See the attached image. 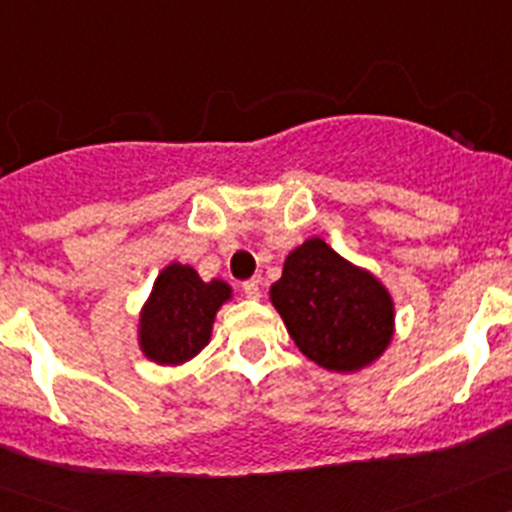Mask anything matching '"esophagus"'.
<instances>
[{"mask_svg":"<svg viewBox=\"0 0 512 512\" xmlns=\"http://www.w3.org/2000/svg\"><path fill=\"white\" fill-rule=\"evenodd\" d=\"M243 295H246L248 300H259L261 297L259 279H248V282H243Z\"/></svg>","mask_w":512,"mask_h":512,"instance_id":"esophagus-1","label":"esophagus"}]
</instances>
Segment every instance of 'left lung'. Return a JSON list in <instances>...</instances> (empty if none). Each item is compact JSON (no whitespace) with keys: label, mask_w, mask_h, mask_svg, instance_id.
<instances>
[{"label":"left lung","mask_w":512,"mask_h":512,"mask_svg":"<svg viewBox=\"0 0 512 512\" xmlns=\"http://www.w3.org/2000/svg\"><path fill=\"white\" fill-rule=\"evenodd\" d=\"M269 300L295 346L328 372H361L395 338L390 289L318 235L284 259L282 277L271 284Z\"/></svg>","instance_id":"obj_1"}]
</instances>
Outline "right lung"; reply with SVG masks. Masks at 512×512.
I'll list each match as a JSON object with an SVG mask.
<instances>
[{
  "label": "right lung",
  "mask_w": 512,
  "mask_h": 512,
  "mask_svg": "<svg viewBox=\"0 0 512 512\" xmlns=\"http://www.w3.org/2000/svg\"><path fill=\"white\" fill-rule=\"evenodd\" d=\"M233 300L223 279H205L189 264L171 261L158 271L138 315V348L148 361L179 366L210 343L217 310Z\"/></svg>",
  "instance_id": "right-lung-1"
}]
</instances>
